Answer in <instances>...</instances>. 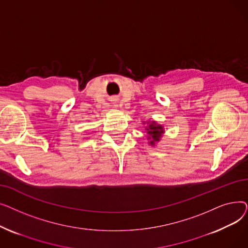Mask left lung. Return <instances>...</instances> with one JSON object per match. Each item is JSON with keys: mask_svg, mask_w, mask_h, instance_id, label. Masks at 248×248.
I'll list each match as a JSON object with an SVG mask.
<instances>
[{"mask_svg": "<svg viewBox=\"0 0 248 248\" xmlns=\"http://www.w3.org/2000/svg\"><path fill=\"white\" fill-rule=\"evenodd\" d=\"M147 131H148V134L151 135V137L153 139V140L150 141V144H152V145H154V142L155 140H160V137L164 133L163 132V127L161 125H155V122H153L149 125V128H147ZM149 139H151V138L149 137Z\"/></svg>", "mask_w": 248, "mask_h": 248, "instance_id": "obj_1", "label": "left lung"}]
</instances>
